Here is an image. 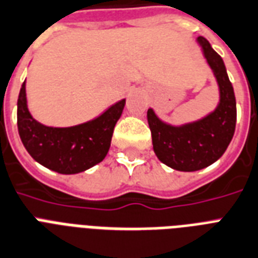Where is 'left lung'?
<instances>
[{"label":"left lung","instance_id":"1","mask_svg":"<svg viewBox=\"0 0 258 258\" xmlns=\"http://www.w3.org/2000/svg\"><path fill=\"white\" fill-rule=\"evenodd\" d=\"M198 43L218 82L221 93L218 107L203 119L183 126L167 125L157 118L152 109H148L147 113L153 151L159 160L185 172L206 168L218 160L233 139L237 121L234 90L222 57L205 37H198Z\"/></svg>","mask_w":258,"mask_h":258}]
</instances>
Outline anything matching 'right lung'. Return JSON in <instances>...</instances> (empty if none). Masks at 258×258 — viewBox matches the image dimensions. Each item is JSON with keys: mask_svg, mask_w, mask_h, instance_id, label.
Instances as JSON below:
<instances>
[{"mask_svg": "<svg viewBox=\"0 0 258 258\" xmlns=\"http://www.w3.org/2000/svg\"><path fill=\"white\" fill-rule=\"evenodd\" d=\"M125 99L98 118L71 127H51L37 122L27 106L25 82L17 101V126L28 153L55 172H83L101 163L109 152L114 126L122 114Z\"/></svg>", "mask_w": 258, "mask_h": 258, "instance_id": "obj_1", "label": "right lung"}]
</instances>
